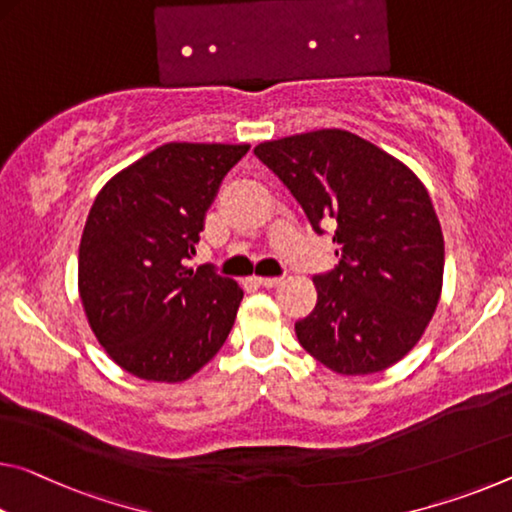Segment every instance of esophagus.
Masks as SVG:
<instances>
[{"instance_id": "34e87169", "label": "esophagus", "mask_w": 512, "mask_h": 512, "mask_svg": "<svg viewBox=\"0 0 512 512\" xmlns=\"http://www.w3.org/2000/svg\"><path fill=\"white\" fill-rule=\"evenodd\" d=\"M255 282H257V285L266 287V289H273V287L280 285L282 278H255Z\"/></svg>"}]
</instances>
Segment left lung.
<instances>
[{"mask_svg":"<svg viewBox=\"0 0 512 512\" xmlns=\"http://www.w3.org/2000/svg\"><path fill=\"white\" fill-rule=\"evenodd\" d=\"M255 154L305 209L335 225L339 266L316 275L300 346L342 376H367L419 344L442 296L444 237L431 196L392 154L346 129L259 143Z\"/></svg>","mask_w":512,"mask_h":512,"instance_id":"8db88e82","label":"left lung"}]
</instances>
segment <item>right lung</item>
Here are the masks:
<instances>
[{
    "instance_id": "1",
    "label": "right lung",
    "mask_w": 512,
    "mask_h": 512,
    "mask_svg": "<svg viewBox=\"0 0 512 512\" xmlns=\"http://www.w3.org/2000/svg\"><path fill=\"white\" fill-rule=\"evenodd\" d=\"M248 150L166 143L97 193L79 243V298L104 353L132 376L184 383L230 335L241 287L186 259L218 184Z\"/></svg>"
}]
</instances>
